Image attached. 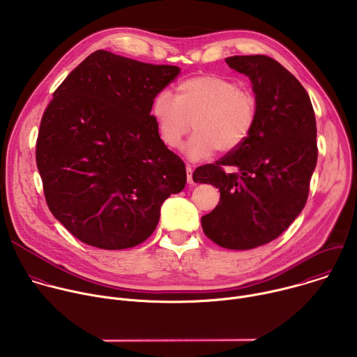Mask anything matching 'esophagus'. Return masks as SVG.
I'll return each instance as SVG.
<instances>
[{
	"label": "esophagus",
	"mask_w": 357,
	"mask_h": 357,
	"mask_svg": "<svg viewBox=\"0 0 357 357\" xmlns=\"http://www.w3.org/2000/svg\"><path fill=\"white\" fill-rule=\"evenodd\" d=\"M192 174H193L192 167H190V165H186V178H188V183H189V185L193 183V176H192Z\"/></svg>",
	"instance_id": "34e87169"
}]
</instances>
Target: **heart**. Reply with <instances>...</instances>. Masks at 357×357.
Masks as SVG:
<instances>
[{
	"instance_id": "obj_1",
	"label": "heart",
	"mask_w": 357,
	"mask_h": 357,
	"mask_svg": "<svg viewBox=\"0 0 357 357\" xmlns=\"http://www.w3.org/2000/svg\"><path fill=\"white\" fill-rule=\"evenodd\" d=\"M151 116L162 142L174 149L181 146L193 124L186 155L199 161L218 148L230 152L245 142L257 121V100L233 80L203 75L178 83L175 97L160 91L152 98Z\"/></svg>"
}]
</instances>
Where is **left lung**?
I'll use <instances>...</instances> for the list:
<instances>
[{
	"mask_svg": "<svg viewBox=\"0 0 357 357\" xmlns=\"http://www.w3.org/2000/svg\"><path fill=\"white\" fill-rule=\"evenodd\" d=\"M226 63L251 80L257 121L241 146L196 168L193 181L220 192L219 205L202 218L205 234L220 247L250 250L277 238L307 203L317 121L307 90L273 58L231 56ZM226 166L238 172L229 174Z\"/></svg>",
	"mask_w": 357,
	"mask_h": 357,
	"instance_id": "left-lung-1",
	"label": "left lung"
}]
</instances>
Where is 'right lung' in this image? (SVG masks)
<instances>
[{
  "label": "right lung",
  "mask_w": 357,
  "mask_h": 357,
  "mask_svg": "<svg viewBox=\"0 0 357 357\" xmlns=\"http://www.w3.org/2000/svg\"><path fill=\"white\" fill-rule=\"evenodd\" d=\"M178 66L96 50L55 90L39 126L36 167L49 211L80 241L103 250L141 244L161 205L186 183L151 103Z\"/></svg>",
  "instance_id": "obj_1"
}]
</instances>
